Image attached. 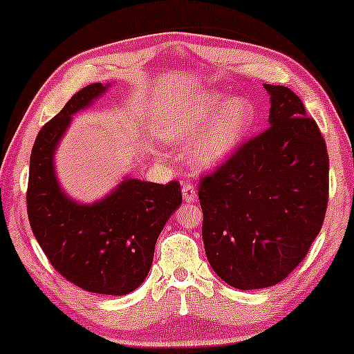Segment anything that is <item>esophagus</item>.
<instances>
[{"label":"esophagus","instance_id":"34e87169","mask_svg":"<svg viewBox=\"0 0 354 354\" xmlns=\"http://www.w3.org/2000/svg\"><path fill=\"white\" fill-rule=\"evenodd\" d=\"M181 191H183V199H185V203L196 201V189L191 183H185V185L181 186Z\"/></svg>","mask_w":354,"mask_h":354}]
</instances>
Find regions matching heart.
<instances>
[{
	"mask_svg": "<svg viewBox=\"0 0 354 354\" xmlns=\"http://www.w3.org/2000/svg\"><path fill=\"white\" fill-rule=\"evenodd\" d=\"M257 110L249 99L209 91L181 102L161 122V135L171 143H193L189 160L198 168L223 165L250 133Z\"/></svg>",
	"mask_w": 354,
	"mask_h": 354,
	"instance_id": "1",
	"label": "heart"
}]
</instances>
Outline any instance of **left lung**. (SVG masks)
Instances as JSON below:
<instances>
[{
  "instance_id": "obj_1",
  "label": "left lung",
  "mask_w": 354,
  "mask_h": 354,
  "mask_svg": "<svg viewBox=\"0 0 354 354\" xmlns=\"http://www.w3.org/2000/svg\"><path fill=\"white\" fill-rule=\"evenodd\" d=\"M269 129L199 183L203 242L221 279L239 290L282 282L320 232L328 203L326 143L299 97L263 84Z\"/></svg>"
}]
</instances>
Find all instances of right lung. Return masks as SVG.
Here are the masks:
<instances>
[{
  "mask_svg": "<svg viewBox=\"0 0 354 354\" xmlns=\"http://www.w3.org/2000/svg\"><path fill=\"white\" fill-rule=\"evenodd\" d=\"M110 84H91L37 133L31 151L28 216L46 257L64 279L102 295H127L150 272L155 244L181 204L180 183L123 178L105 198L79 203L59 185L55 150L72 115L88 109Z\"/></svg>",
  "mask_w": 354,
  "mask_h": 354,
  "instance_id": "obj_1",
  "label": "right lung"
}]
</instances>
